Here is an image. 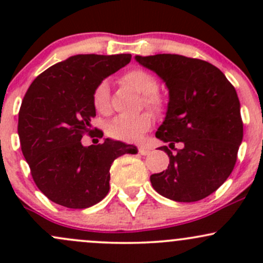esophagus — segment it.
<instances>
[{"label":"esophagus","mask_w":263,"mask_h":263,"mask_svg":"<svg viewBox=\"0 0 263 263\" xmlns=\"http://www.w3.org/2000/svg\"><path fill=\"white\" fill-rule=\"evenodd\" d=\"M150 153H151L150 147H147V146H140L139 147V154H141V155H148Z\"/></svg>","instance_id":"1"}]
</instances>
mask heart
<instances>
[{
    "mask_svg": "<svg viewBox=\"0 0 263 263\" xmlns=\"http://www.w3.org/2000/svg\"><path fill=\"white\" fill-rule=\"evenodd\" d=\"M122 81L134 87L142 97V102L148 109L156 113L163 112L165 108V100L158 92L159 82L154 75L142 68H131L122 75ZM92 104L100 115H108L110 112L109 85L105 80L100 81L92 91ZM153 126V116L148 112L134 117H117L108 126V134L113 139L122 141H137L145 132Z\"/></svg>",
    "mask_w": 263,
    "mask_h": 263,
    "instance_id": "1",
    "label": "heart"
}]
</instances>
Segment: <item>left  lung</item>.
Here are the masks:
<instances>
[{
  "label": "left lung",
  "mask_w": 263,
  "mask_h": 263,
  "mask_svg": "<svg viewBox=\"0 0 263 263\" xmlns=\"http://www.w3.org/2000/svg\"><path fill=\"white\" fill-rule=\"evenodd\" d=\"M136 61L165 82L169 103L155 136L169 146L168 169L153 174L154 190L177 202H195L215 192L230 176L243 140L237 91L206 61L155 54ZM181 145L176 149L175 144ZM175 150L172 153L170 148Z\"/></svg>",
  "instance_id": "obj_1"
}]
</instances>
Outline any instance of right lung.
Returning <instances> with one entry per match:
<instances>
[{"label": "right lung", "mask_w": 263, "mask_h": 263, "mask_svg": "<svg viewBox=\"0 0 263 263\" xmlns=\"http://www.w3.org/2000/svg\"><path fill=\"white\" fill-rule=\"evenodd\" d=\"M131 54H78L50 66L29 86L18 112L23 155L36 187L53 202L86 209L109 192V169L134 145L105 139L84 146L81 139L103 137L91 129L92 91L131 61Z\"/></svg>", "instance_id": "add662e5"}]
</instances>
